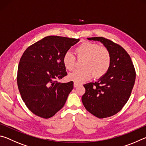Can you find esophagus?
<instances>
[{
    "label": "esophagus",
    "instance_id": "obj_1",
    "mask_svg": "<svg viewBox=\"0 0 146 146\" xmlns=\"http://www.w3.org/2000/svg\"><path fill=\"white\" fill-rule=\"evenodd\" d=\"M73 86H74V88H77L78 86H79V84H77V83H75V82H74Z\"/></svg>",
    "mask_w": 146,
    "mask_h": 146
}]
</instances>
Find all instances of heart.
<instances>
[{"mask_svg": "<svg viewBox=\"0 0 146 146\" xmlns=\"http://www.w3.org/2000/svg\"><path fill=\"white\" fill-rule=\"evenodd\" d=\"M75 52L78 58H84L82 64L83 68L73 71L68 75L69 79L75 83H82L92 76L95 78L102 77L110 68L111 57L110 51L105 47L86 42L78 46ZM75 61V56L70 51L64 53L62 62L68 70H73Z\"/></svg>", "mask_w": 146, "mask_h": 146, "instance_id": "1", "label": "heart"}]
</instances>
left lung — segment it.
<instances>
[{
    "label": "left lung",
    "instance_id": "obj_1",
    "mask_svg": "<svg viewBox=\"0 0 146 146\" xmlns=\"http://www.w3.org/2000/svg\"><path fill=\"white\" fill-rule=\"evenodd\" d=\"M100 42L111 54L110 68L104 76L95 83L84 85L82 97L85 108L95 117L106 118L122 110L131 93L136 73L129 54L122 46L103 37L88 38Z\"/></svg>",
    "mask_w": 146,
    "mask_h": 146
}]
</instances>
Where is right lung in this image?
<instances>
[{
  "instance_id": "1",
  "label": "right lung",
  "mask_w": 146,
  "mask_h": 146,
  "mask_svg": "<svg viewBox=\"0 0 146 146\" xmlns=\"http://www.w3.org/2000/svg\"><path fill=\"white\" fill-rule=\"evenodd\" d=\"M79 40L48 36L24 52L18 66L17 84L22 99L35 115L49 118L64 107L73 82L60 83L56 80L67 75L62 57Z\"/></svg>"
}]
</instances>
